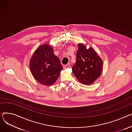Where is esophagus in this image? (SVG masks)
<instances>
[{
    "mask_svg": "<svg viewBox=\"0 0 132 132\" xmlns=\"http://www.w3.org/2000/svg\"><path fill=\"white\" fill-rule=\"evenodd\" d=\"M70 67V64H66V65H64L63 68H64V69H67V68H69Z\"/></svg>",
    "mask_w": 132,
    "mask_h": 132,
    "instance_id": "1",
    "label": "esophagus"
}]
</instances>
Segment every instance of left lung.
I'll return each mask as SVG.
<instances>
[{
    "instance_id": "obj_1",
    "label": "left lung",
    "mask_w": 132,
    "mask_h": 132,
    "mask_svg": "<svg viewBox=\"0 0 132 132\" xmlns=\"http://www.w3.org/2000/svg\"><path fill=\"white\" fill-rule=\"evenodd\" d=\"M78 47L72 72L81 84L90 85L101 74L103 61L93 48L87 49L82 44H79Z\"/></svg>"
}]
</instances>
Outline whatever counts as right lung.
I'll use <instances>...</instances> for the list:
<instances>
[{"instance_id":"obj_1","label":"right lung","mask_w":132,"mask_h":132,"mask_svg":"<svg viewBox=\"0 0 132 132\" xmlns=\"http://www.w3.org/2000/svg\"><path fill=\"white\" fill-rule=\"evenodd\" d=\"M30 69L37 81L45 86H51L58 79L63 67L59 59L54 55L52 46L44 44L33 54Z\"/></svg>"}]
</instances>
